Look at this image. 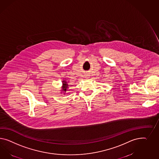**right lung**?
Instances as JSON below:
<instances>
[{
	"label": "right lung",
	"instance_id": "obj_1",
	"mask_svg": "<svg viewBox=\"0 0 159 159\" xmlns=\"http://www.w3.org/2000/svg\"><path fill=\"white\" fill-rule=\"evenodd\" d=\"M69 85L67 84L66 81H65V80L62 81V90L64 91V94L66 93L65 92L66 91H68V89Z\"/></svg>",
	"mask_w": 159,
	"mask_h": 159
}]
</instances>
